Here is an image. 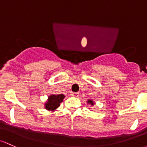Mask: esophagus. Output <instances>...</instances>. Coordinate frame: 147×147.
I'll return each mask as SVG.
<instances>
[{"mask_svg":"<svg viewBox=\"0 0 147 147\" xmlns=\"http://www.w3.org/2000/svg\"><path fill=\"white\" fill-rule=\"evenodd\" d=\"M72 95L74 96H78L79 93H77V92H72Z\"/></svg>","mask_w":147,"mask_h":147,"instance_id":"esophagus-1","label":"esophagus"}]
</instances>
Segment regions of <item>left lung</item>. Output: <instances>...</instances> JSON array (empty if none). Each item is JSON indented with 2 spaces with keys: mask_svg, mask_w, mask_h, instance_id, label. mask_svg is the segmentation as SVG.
I'll use <instances>...</instances> for the list:
<instances>
[{
  "mask_svg": "<svg viewBox=\"0 0 147 147\" xmlns=\"http://www.w3.org/2000/svg\"><path fill=\"white\" fill-rule=\"evenodd\" d=\"M87 103H90V104H91V105H92V106H93V105L94 104V102L92 101V100H88Z\"/></svg>",
  "mask_w": 147,
  "mask_h": 147,
  "instance_id": "obj_1",
  "label": "left lung"
}]
</instances>
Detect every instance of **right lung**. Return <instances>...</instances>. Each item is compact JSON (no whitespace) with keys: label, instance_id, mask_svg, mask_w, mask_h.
Masks as SVG:
<instances>
[{"label":"right lung","instance_id":"obj_1","mask_svg":"<svg viewBox=\"0 0 147 147\" xmlns=\"http://www.w3.org/2000/svg\"><path fill=\"white\" fill-rule=\"evenodd\" d=\"M65 96L63 94L51 95L49 96L48 101L45 103L46 109L49 111H54L60 106V103L63 101Z\"/></svg>","mask_w":147,"mask_h":147}]
</instances>
